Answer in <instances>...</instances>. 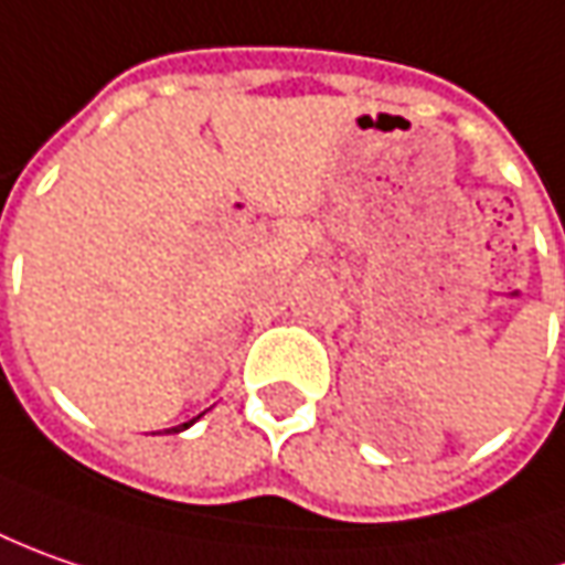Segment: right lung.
Instances as JSON below:
<instances>
[{
    "instance_id": "obj_1",
    "label": "right lung",
    "mask_w": 565,
    "mask_h": 565,
    "mask_svg": "<svg viewBox=\"0 0 565 565\" xmlns=\"http://www.w3.org/2000/svg\"><path fill=\"white\" fill-rule=\"evenodd\" d=\"M190 425H193V418H190V422H184V425H178V428H171V431H184V428H190Z\"/></svg>"
}]
</instances>
